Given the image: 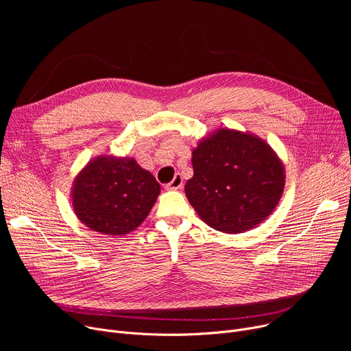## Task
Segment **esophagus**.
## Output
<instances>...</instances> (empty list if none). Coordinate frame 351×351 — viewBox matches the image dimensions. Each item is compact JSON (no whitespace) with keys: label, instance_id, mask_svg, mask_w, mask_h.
<instances>
[{"label":"esophagus","instance_id":"1","mask_svg":"<svg viewBox=\"0 0 351 351\" xmlns=\"http://www.w3.org/2000/svg\"><path fill=\"white\" fill-rule=\"evenodd\" d=\"M183 186V179L179 173L175 175V178L166 185V189H171V191H176V189H180Z\"/></svg>","mask_w":351,"mask_h":351}]
</instances>
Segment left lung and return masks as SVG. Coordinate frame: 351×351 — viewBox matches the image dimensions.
I'll return each mask as SVG.
<instances>
[{
    "instance_id": "1",
    "label": "left lung",
    "mask_w": 351,
    "mask_h": 351,
    "mask_svg": "<svg viewBox=\"0 0 351 351\" xmlns=\"http://www.w3.org/2000/svg\"><path fill=\"white\" fill-rule=\"evenodd\" d=\"M193 176L185 193L197 216L215 230L242 233L278 206L285 191L282 159L262 138L219 128L192 151Z\"/></svg>"
}]
</instances>
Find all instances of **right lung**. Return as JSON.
Segmentation results:
<instances>
[{"instance_id":"obj_1","label":"right lung","mask_w":351,"mask_h":351,"mask_svg":"<svg viewBox=\"0 0 351 351\" xmlns=\"http://www.w3.org/2000/svg\"><path fill=\"white\" fill-rule=\"evenodd\" d=\"M160 193L155 176L134 158L99 155L73 179V213L90 230L123 236L136 230Z\"/></svg>"}]
</instances>
